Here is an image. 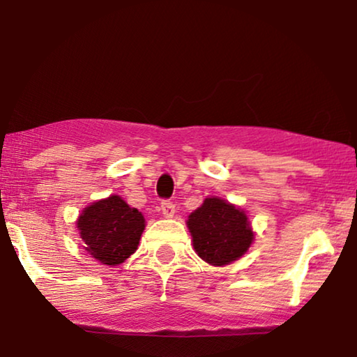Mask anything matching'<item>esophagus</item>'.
Segmentation results:
<instances>
[{
    "instance_id": "obj_1",
    "label": "esophagus",
    "mask_w": 357,
    "mask_h": 357,
    "mask_svg": "<svg viewBox=\"0 0 357 357\" xmlns=\"http://www.w3.org/2000/svg\"><path fill=\"white\" fill-rule=\"evenodd\" d=\"M161 211H162V215L166 217V219H172L175 214V204L172 203V201H162Z\"/></svg>"
}]
</instances>
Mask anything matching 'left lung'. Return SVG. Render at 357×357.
<instances>
[{
	"instance_id": "8db88e82",
	"label": "left lung",
	"mask_w": 357,
	"mask_h": 357,
	"mask_svg": "<svg viewBox=\"0 0 357 357\" xmlns=\"http://www.w3.org/2000/svg\"><path fill=\"white\" fill-rule=\"evenodd\" d=\"M187 227L196 255L214 267L238 261L256 235L245 211L217 196L206 198L188 215Z\"/></svg>"
}]
</instances>
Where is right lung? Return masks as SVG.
Masks as SVG:
<instances>
[{
    "mask_svg": "<svg viewBox=\"0 0 357 357\" xmlns=\"http://www.w3.org/2000/svg\"><path fill=\"white\" fill-rule=\"evenodd\" d=\"M144 227L146 222L140 211L130 208L119 195L95 201L77 219L86 252L109 267L122 264L138 250Z\"/></svg>",
    "mask_w": 357,
    "mask_h": 357,
    "instance_id": "right-lung-1",
    "label": "right lung"
}]
</instances>
